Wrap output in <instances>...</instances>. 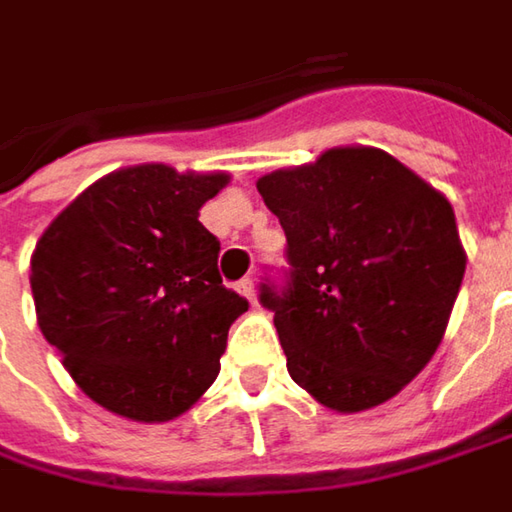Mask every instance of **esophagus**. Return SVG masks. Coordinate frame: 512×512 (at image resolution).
Listing matches in <instances>:
<instances>
[{"instance_id": "obj_1", "label": "esophagus", "mask_w": 512, "mask_h": 512, "mask_svg": "<svg viewBox=\"0 0 512 512\" xmlns=\"http://www.w3.org/2000/svg\"><path fill=\"white\" fill-rule=\"evenodd\" d=\"M238 291L247 297L250 306H256V282H253V279H241V282H238Z\"/></svg>"}]
</instances>
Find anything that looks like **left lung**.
<instances>
[{
  "label": "left lung",
  "instance_id": "1",
  "mask_svg": "<svg viewBox=\"0 0 512 512\" xmlns=\"http://www.w3.org/2000/svg\"><path fill=\"white\" fill-rule=\"evenodd\" d=\"M291 282L262 285L291 379L338 414L393 399L437 352L466 271L452 203L382 148L259 177Z\"/></svg>",
  "mask_w": 512,
  "mask_h": 512
}]
</instances>
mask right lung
Instances as JSON below:
<instances>
[{"instance_id": "obj_1", "label": "right lung", "mask_w": 512, "mask_h": 512, "mask_svg": "<svg viewBox=\"0 0 512 512\" xmlns=\"http://www.w3.org/2000/svg\"><path fill=\"white\" fill-rule=\"evenodd\" d=\"M224 171L163 163L104 174L69 203L31 253L37 326L75 384L133 422L186 414L221 370L247 300L221 285L218 238L201 206Z\"/></svg>"}]
</instances>
